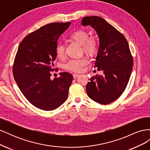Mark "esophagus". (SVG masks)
I'll list each match as a JSON object with an SVG mask.
<instances>
[{
    "instance_id": "obj_1",
    "label": "esophagus",
    "mask_w": 150,
    "mask_h": 150,
    "mask_svg": "<svg viewBox=\"0 0 150 150\" xmlns=\"http://www.w3.org/2000/svg\"><path fill=\"white\" fill-rule=\"evenodd\" d=\"M79 74H76V73L73 74V78H78V77H79Z\"/></svg>"
}]
</instances>
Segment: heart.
Here are the masks:
<instances>
[{"label": "heart", "mask_w": 150, "mask_h": 150, "mask_svg": "<svg viewBox=\"0 0 150 150\" xmlns=\"http://www.w3.org/2000/svg\"><path fill=\"white\" fill-rule=\"evenodd\" d=\"M70 39L81 45L83 51L89 55L96 54L99 49V41L94 36H90L88 31L79 30L74 32L70 35ZM57 56L62 59L66 56L65 45L62 42H58L56 47ZM89 62L88 57L83 56L78 59H72L64 65V69L71 72H81L83 68Z\"/></svg>", "instance_id": "obj_1"}]
</instances>
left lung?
Returning <instances> with one entry per match:
<instances>
[{
  "label": "left lung",
  "mask_w": 150,
  "mask_h": 150,
  "mask_svg": "<svg viewBox=\"0 0 150 150\" xmlns=\"http://www.w3.org/2000/svg\"><path fill=\"white\" fill-rule=\"evenodd\" d=\"M82 25L92 26L99 38V48L95 67L103 76L91 77L86 85L88 96L101 104L112 103L123 93L128 85L133 58L125 36L103 18L84 17Z\"/></svg>",
  "instance_id": "left-lung-1"
}]
</instances>
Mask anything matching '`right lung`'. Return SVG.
Returning a JSON list of instances; mask_svg holds the SVG:
<instances>
[{
  "label": "right lung",
  "mask_w": 150,
  "mask_h": 150,
  "mask_svg": "<svg viewBox=\"0 0 150 150\" xmlns=\"http://www.w3.org/2000/svg\"><path fill=\"white\" fill-rule=\"evenodd\" d=\"M71 22H52L30 33L22 40L13 61V76L18 87L35 107L51 111L64 103L73 76L61 72L51 79L59 36ZM58 71V69H57Z\"/></svg>",
  "instance_id": "add662e5"
}]
</instances>
